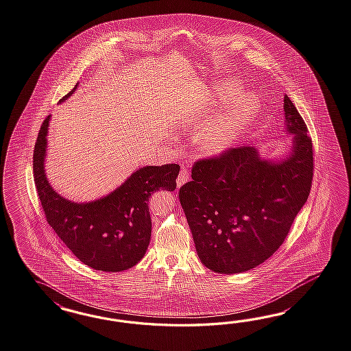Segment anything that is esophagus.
<instances>
[{"mask_svg": "<svg viewBox=\"0 0 351 351\" xmlns=\"http://www.w3.org/2000/svg\"><path fill=\"white\" fill-rule=\"evenodd\" d=\"M189 172L186 169H181V171H180L179 176H178V180H176V184H178V186H182L186 181L189 180Z\"/></svg>", "mask_w": 351, "mask_h": 351, "instance_id": "obj_1", "label": "esophagus"}]
</instances>
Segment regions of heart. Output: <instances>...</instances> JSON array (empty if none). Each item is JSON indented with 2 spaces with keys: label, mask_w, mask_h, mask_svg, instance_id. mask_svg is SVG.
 Listing matches in <instances>:
<instances>
[{
  "label": "heart",
  "mask_w": 351,
  "mask_h": 351,
  "mask_svg": "<svg viewBox=\"0 0 351 351\" xmlns=\"http://www.w3.org/2000/svg\"><path fill=\"white\" fill-rule=\"evenodd\" d=\"M242 86L230 80L219 88L223 100H233L210 125L197 136V143L206 154H222L231 147L258 112V101L254 95H239Z\"/></svg>",
  "instance_id": "b5f03b06"
}]
</instances>
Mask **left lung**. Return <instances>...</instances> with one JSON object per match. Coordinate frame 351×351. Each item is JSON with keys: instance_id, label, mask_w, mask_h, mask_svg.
<instances>
[{"instance_id": "8db88e82", "label": "left lung", "mask_w": 351, "mask_h": 351, "mask_svg": "<svg viewBox=\"0 0 351 351\" xmlns=\"http://www.w3.org/2000/svg\"><path fill=\"white\" fill-rule=\"evenodd\" d=\"M288 157L264 160L255 147L231 148L194 163L179 197L197 256L214 273H245L282 246L307 202L313 147L307 125L284 96Z\"/></svg>"}]
</instances>
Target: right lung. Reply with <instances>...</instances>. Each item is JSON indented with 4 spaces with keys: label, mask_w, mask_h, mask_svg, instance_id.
<instances>
[{
    "label": "right lung",
    "mask_w": 351,
    "mask_h": 351,
    "mask_svg": "<svg viewBox=\"0 0 351 351\" xmlns=\"http://www.w3.org/2000/svg\"><path fill=\"white\" fill-rule=\"evenodd\" d=\"M49 119L51 115L40 127L33 156L35 186L47 222L72 254L95 270L117 273L137 265L151 239L149 197L158 190L176 189L179 165L145 166L106 197L88 203L71 202L51 188L44 170Z\"/></svg>",
    "instance_id": "right-lung-1"
}]
</instances>
